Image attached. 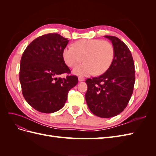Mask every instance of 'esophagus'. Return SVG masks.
<instances>
[{
    "label": "esophagus",
    "instance_id": "34e87169",
    "mask_svg": "<svg viewBox=\"0 0 156 156\" xmlns=\"http://www.w3.org/2000/svg\"><path fill=\"white\" fill-rule=\"evenodd\" d=\"M78 79H79V82H81V81H84V78L83 77H79L78 78Z\"/></svg>",
    "mask_w": 156,
    "mask_h": 156
}]
</instances>
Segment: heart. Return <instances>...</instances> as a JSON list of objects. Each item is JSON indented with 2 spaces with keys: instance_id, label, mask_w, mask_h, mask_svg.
<instances>
[{
  "instance_id": "1",
  "label": "heart",
  "mask_w": 156,
  "mask_h": 156,
  "mask_svg": "<svg viewBox=\"0 0 156 156\" xmlns=\"http://www.w3.org/2000/svg\"><path fill=\"white\" fill-rule=\"evenodd\" d=\"M114 55L112 44L100 39L79 40L74 44V48L68 46L63 51L64 60L69 67H75L84 59L85 63L73 70V73L81 76L105 73L111 65Z\"/></svg>"
}]
</instances>
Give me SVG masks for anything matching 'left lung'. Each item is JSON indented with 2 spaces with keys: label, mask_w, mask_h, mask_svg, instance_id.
<instances>
[{
  "label": "left lung",
  "mask_w": 156,
  "mask_h": 156,
  "mask_svg": "<svg viewBox=\"0 0 156 156\" xmlns=\"http://www.w3.org/2000/svg\"><path fill=\"white\" fill-rule=\"evenodd\" d=\"M115 50L110 67L101 75L87 79L85 99L89 109L101 118L119 115L129 103L135 81V65L131 51L117 37L104 36Z\"/></svg>",
  "instance_id": "obj_1"
}]
</instances>
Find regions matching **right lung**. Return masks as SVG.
<instances>
[{
    "instance_id": "right-lung-1",
    "label": "right lung",
    "mask_w": 156,
    "mask_h": 156,
    "mask_svg": "<svg viewBox=\"0 0 156 156\" xmlns=\"http://www.w3.org/2000/svg\"><path fill=\"white\" fill-rule=\"evenodd\" d=\"M68 41L58 34H47L33 40L23 52L20 70L22 93L37 111L52 113L60 110L69 90L78 83L75 75L58 77L71 72L63 58Z\"/></svg>"
}]
</instances>
